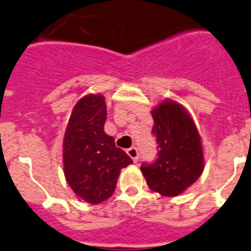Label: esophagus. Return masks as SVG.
Wrapping results in <instances>:
<instances>
[{"label":"esophagus","instance_id":"esophagus-1","mask_svg":"<svg viewBox=\"0 0 251 251\" xmlns=\"http://www.w3.org/2000/svg\"><path fill=\"white\" fill-rule=\"evenodd\" d=\"M126 153L129 154V157L131 158L132 162H134V163H136V162H138V159H139V153H138V149H136L135 147H131V148L127 149V151H126Z\"/></svg>","mask_w":251,"mask_h":251}]
</instances>
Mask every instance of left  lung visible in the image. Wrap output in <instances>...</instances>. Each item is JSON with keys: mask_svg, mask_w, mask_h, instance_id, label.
<instances>
[{"mask_svg": "<svg viewBox=\"0 0 251 251\" xmlns=\"http://www.w3.org/2000/svg\"><path fill=\"white\" fill-rule=\"evenodd\" d=\"M151 116L158 158L153 163H143L140 170L151 190L163 197H176L203 172L201 138L189 112L175 100H162L151 109Z\"/></svg>", "mask_w": 251, "mask_h": 251, "instance_id": "obj_1", "label": "left lung"}]
</instances>
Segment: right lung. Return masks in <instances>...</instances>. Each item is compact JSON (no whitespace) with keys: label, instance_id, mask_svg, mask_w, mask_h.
Instances as JSON below:
<instances>
[{"label":"right lung","instance_id":"right-lung-1","mask_svg":"<svg viewBox=\"0 0 251 251\" xmlns=\"http://www.w3.org/2000/svg\"><path fill=\"white\" fill-rule=\"evenodd\" d=\"M104 97L88 94L74 107L64 136L62 157L67 184L83 201L100 204L113 194L121 168L132 161L104 132Z\"/></svg>","mask_w":251,"mask_h":251}]
</instances>
